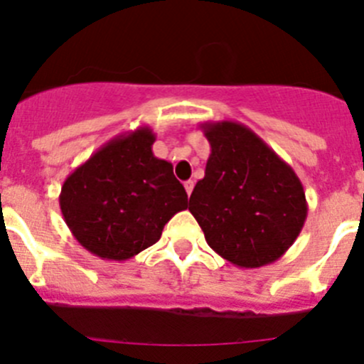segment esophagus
Returning <instances> with one entry per match:
<instances>
[{"label":"esophagus","instance_id":"34e87169","mask_svg":"<svg viewBox=\"0 0 364 364\" xmlns=\"http://www.w3.org/2000/svg\"><path fill=\"white\" fill-rule=\"evenodd\" d=\"M185 190H186V193H192V190H193V181L192 179H188V181H185Z\"/></svg>","mask_w":364,"mask_h":364}]
</instances>
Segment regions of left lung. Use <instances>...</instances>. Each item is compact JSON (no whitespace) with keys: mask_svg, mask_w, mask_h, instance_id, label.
<instances>
[{"mask_svg":"<svg viewBox=\"0 0 364 364\" xmlns=\"http://www.w3.org/2000/svg\"><path fill=\"white\" fill-rule=\"evenodd\" d=\"M201 129L212 152L190 196V213L208 246L237 267L274 262L307 219L300 178L239 122H205Z\"/></svg>","mask_w":364,"mask_h":364,"instance_id":"8db88e82","label":"left lung"}]
</instances>
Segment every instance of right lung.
I'll return each mask as SVG.
<instances>
[{"mask_svg":"<svg viewBox=\"0 0 364 364\" xmlns=\"http://www.w3.org/2000/svg\"><path fill=\"white\" fill-rule=\"evenodd\" d=\"M154 141L147 125L124 132L77 166L60 188L68 228L102 260L122 262L147 250L158 242L163 226L188 206L172 163L152 152Z\"/></svg>","mask_w":364,"mask_h":364,"instance_id":"1","label":"right lung"}]
</instances>
